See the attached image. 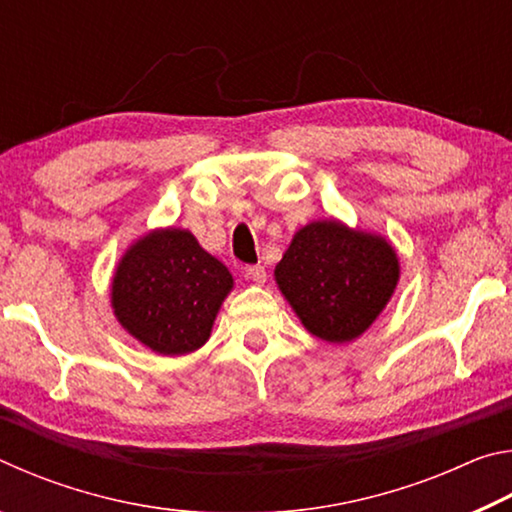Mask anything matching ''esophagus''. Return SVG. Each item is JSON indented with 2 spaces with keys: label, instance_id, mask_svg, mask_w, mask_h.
I'll list each match as a JSON object with an SVG mask.
<instances>
[{
  "label": "esophagus",
  "instance_id": "34e87169",
  "mask_svg": "<svg viewBox=\"0 0 512 512\" xmlns=\"http://www.w3.org/2000/svg\"><path fill=\"white\" fill-rule=\"evenodd\" d=\"M246 277H248V280H253L255 284H264L266 282V268L262 264L246 266Z\"/></svg>",
  "mask_w": 512,
  "mask_h": 512
}]
</instances>
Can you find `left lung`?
<instances>
[{
	"instance_id": "left-lung-1",
	"label": "left lung",
	"mask_w": 512,
	"mask_h": 512,
	"mask_svg": "<svg viewBox=\"0 0 512 512\" xmlns=\"http://www.w3.org/2000/svg\"><path fill=\"white\" fill-rule=\"evenodd\" d=\"M273 275L307 332L341 345L359 339L391 302L400 257L377 232L320 219L293 235Z\"/></svg>"
}]
</instances>
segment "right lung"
<instances>
[{
	"label": "right lung",
	"instance_id": "right-lung-1",
	"mask_svg": "<svg viewBox=\"0 0 512 512\" xmlns=\"http://www.w3.org/2000/svg\"><path fill=\"white\" fill-rule=\"evenodd\" d=\"M235 287L223 262L185 228H155L135 239L115 266L110 305L117 323L162 357L203 348Z\"/></svg>",
	"mask_w": 512,
	"mask_h": 512
}]
</instances>
